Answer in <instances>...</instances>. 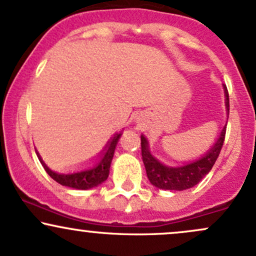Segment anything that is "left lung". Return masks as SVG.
<instances>
[{"label":"left lung","instance_id":"obj_1","mask_svg":"<svg viewBox=\"0 0 256 256\" xmlns=\"http://www.w3.org/2000/svg\"><path fill=\"white\" fill-rule=\"evenodd\" d=\"M224 97H226L224 104H226V110L227 114H228V92H227L224 85ZM224 134H226V126H224L222 131H221L218 138L216 140L214 146L202 158L196 159L194 162H187V164L181 165V166H168V165L160 162L158 159L154 158L150 154L147 138L141 134L142 160L146 171H147L148 180H150L153 186L158 187L160 190H184L194 187L214 166L216 159H218V154L221 152V148H222Z\"/></svg>","mask_w":256,"mask_h":256}]
</instances>
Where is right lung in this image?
Listing matches in <instances>:
<instances>
[{"mask_svg":"<svg viewBox=\"0 0 256 256\" xmlns=\"http://www.w3.org/2000/svg\"><path fill=\"white\" fill-rule=\"evenodd\" d=\"M120 136H122V132L115 134L114 137H112L110 141L106 143L104 150L100 153V160H98V162L94 168L84 171H78V172L60 174L56 172V171H52L44 164V160L41 159L40 154H38V159H40L42 166L44 168L46 172L56 182L60 184L62 186L75 188V190H90V188L97 187L98 184H103L108 178L112 160H113L115 148H116Z\"/></svg>","mask_w":256,"mask_h":256,"instance_id":"obj_1","label":"right lung"}]
</instances>
